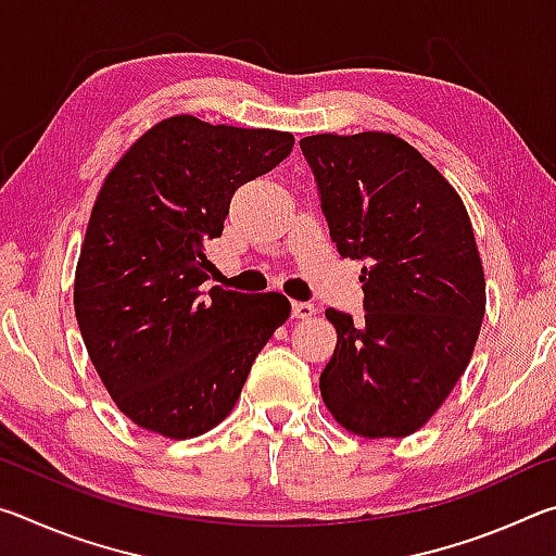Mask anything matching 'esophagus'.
<instances>
[{
  "mask_svg": "<svg viewBox=\"0 0 556 556\" xmlns=\"http://www.w3.org/2000/svg\"><path fill=\"white\" fill-rule=\"evenodd\" d=\"M316 314V306L312 301H294V306H291V316L294 318H312Z\"/></svg>",
  "mask_w": 556,
  "mask_h": 556,
  "instance_id": "esophagus-1",
  "label": "esophagus"
}]
</instances>
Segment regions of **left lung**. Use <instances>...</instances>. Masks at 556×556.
I'll use <instances>...</instances> for the list:
<instances>
[{
    "label": "left lung",
    "instance_id": "8db88e82",
    "mask_svg": "<svg viewBox=\"0 0 556 556\" xmlns=\"http://www.w3.org/2000/svg\"><path fill=\"white\" fill-rule=\"evenodd\" d=\"M341 257L363 260V308H326L338 343L321 397L357 437H407L454 390L485 314L464 201L404 139L384 131L299 142Z\"/></svg>",
    "mask_w": 556,
    "mask_h": 556
}]
</instances>
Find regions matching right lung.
Masks as SVG:
<instances>
[{
	"instance_id": "1",
	"label": "right lung",
	"mask_w": 556,
	"mask_h": 556,
	"mask_svg": "<svg viewBox=\"0 0 556 556\" xmlns=\"http://www.w3.org/2000/svg\"><path fill=\"white\" fill-rule=\"evenodd\" d=\"M275 129L159 122L119 159L92 205L75 269L83 341L117 407L168 439L205 434L238 402L257 353L287 321L277 291L211 287L205 244L242 184L291 154Z\"/></svg>"
}]
</instances>
